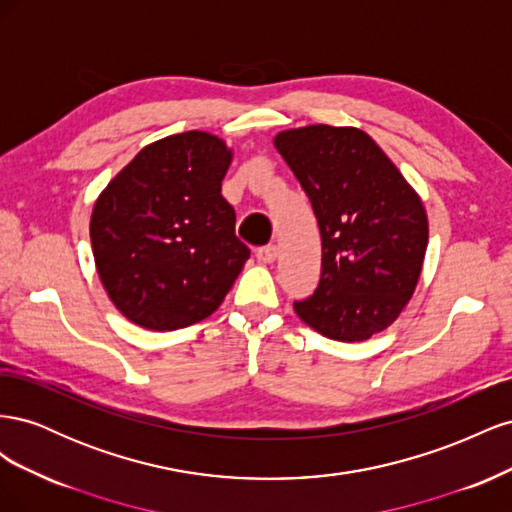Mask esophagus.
I'll return each mask as SVG.
<instances>
[{"label": "esophagus", "instance_id": "obj_1", "mask_svg": "<svg viewBox=\"0 0 512 512\" xmlns=\"http://www.w3.org/2000/svg\"><path fill=\"white\" fill-rule=\"evenodd\" d=\"M258 260L262 262V265H271V262L277 260V245H265L260 247V250L256 252Z\"/></svg>", "mask_w": 512, "mask_h": 512}]
</instances>
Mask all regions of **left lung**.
I'll return each mask as SVG.
<instances>
[{
    "mask_svg": "<svg viewBox=\"0 0 512 512\" xmlns=\"http://www.w3.org/2000/svg\"><path fill=\"white\" fill-rule=\"evenodd\" d=\"M275 149L309 196L322 273L297 316L337 342L389 329L412 299L429 241L421 196L359 128L327 123L277 132Z\"/></svg>",
    "mask_w": 512,
    "mask_h": 512,
    "instance_id": "left-lung-1",
    "label": "left lung"
}]
</instances>
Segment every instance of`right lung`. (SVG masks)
Segmentation results:
<instances>
[{
  "label": "right lung",
  "mask_w": 512,
  "mask_h": 512,
  "mask_svg": "<svg viewBox=\"0 0 512 512\" xmlns=\"http://www.w3.org/2000/svg\"><path fill=\"white\" fill-rule=\"evenodd\" d=\"M232 149L190 130L143 147L100 192L89 237L108 299L130 322L175 331L209 318L250 258L222 196Z\"/></svg>",
  "instance_id": "right-lung-1"
}]
</instances>
